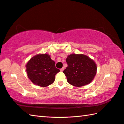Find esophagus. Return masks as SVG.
Listing matches in <instances>:
<instances>
[{"label": "esophagus", "mask_w": 124, "mask_h": 124, "mask_svg": "<svg viewBox=\"0 0 124 124\" xmlns=\"http://www.w3.org/2000/svg\"><path fill=\"white\" fill-rule=\"evenodd\" d=\"M64 70V67H62V68L60 70L61 71V72H62V71Z\"/></svg>", "instance_id": "esophagus-1"}]
</instances>
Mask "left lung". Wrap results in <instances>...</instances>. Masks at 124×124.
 <instances>
[{
    "instance_id": "8db88e82",
    "label": "left lung",
    "mask_w": 124,
    "mask_h": 124,
    "mask_svg": "<svg viewBox=\"0 0 124 124\" xmlns=\"http://www.w3.org/2000/svg\"><path fill=\"white\" fill-rule=\"evenodd\" d=\"M68 67L63 70L68 83L77 87L92 81L95 77L97 66L93 60L82 54H71L66 58Z\"/></svg>"
}]
</instances>
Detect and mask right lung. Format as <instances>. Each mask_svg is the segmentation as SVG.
<instances>
[{"label":"right lung","mask_w":124,"mask_h":124,"mask_svg":"<svg viewBox=\"0 0 124 124\" xmlns=\"http://www.w3.org/2000/svg\"><path fill=\"white\" fill-rule=\"evenodd\" d=\"M29 79L34 84L46 87L53 83L55 75L60 72L55 62L47 54H39L33 57L26 64Z\"/></svg>","instance_id":"1"}]
</instances>
